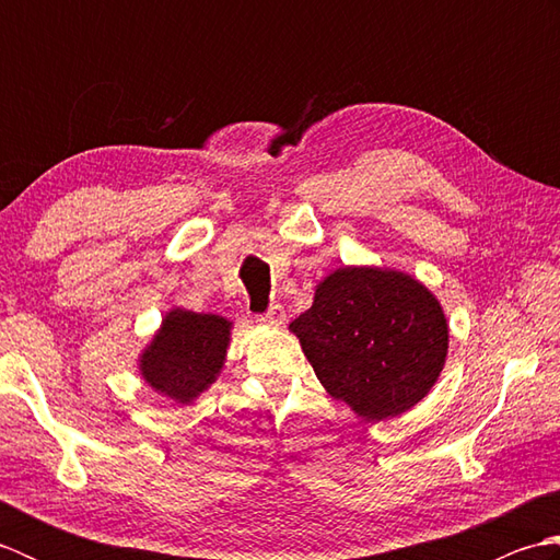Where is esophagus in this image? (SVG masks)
Masks as SVG:
<instances>
[{
  "label": "esophagus",
  "mask_w": 560,
  "mask_h": 560,
  "mask_svg": "<svg viewBox=\"0 0 560 560\" xmlns=\"http://www.w3.org/2000/svg\"><path fill=\"white\" fill-rule=\"evenodd\" d=\"M283 319H287V313L281 305H271L265 315H259V323L265 325H283Z\"/></svg>",
  "instance_id": "esophagus-1"
}]
</instances>
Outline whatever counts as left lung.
I'll list each match as a JSON object with an SVG mask.
<instances>
[{"label":"left lung","instance_id":"8db88e82","mask_svg":"<svg viewBox=\"0 0 560 560\" xmlns=\"http://www.w3.org/2000/svg\"><path fill=\"white\" fill-rule=\"evenodd\" d=\"M291 331L329 395L365 421L419 404L447 355L443 307L423 283L395 269L329 273Z\"/></svg>","mask_w":560,"mask_h":560}]
</instances>
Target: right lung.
<instances>
[{
    "mask_svg": "<svg viewBox=\"0 0 560 560\" xmlns=\"http://www.w3.org/2000/svg\"><path fill=\"white\" fill-rule=\"evenodd\" d=\"M229 339L231 323L225 317L175 307L141 353V377L161 395L189 404L221 373Z\"/></svg>",
    "mask_w": 560,
    "mask_h": 560,
    "instance_id": "obj_1",
    "label": "right lung"
}]
</instances>
